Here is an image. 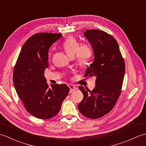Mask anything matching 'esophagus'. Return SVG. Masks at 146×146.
I'll use <instances>...</instances> for the list:
<instances>
[{
    "instance_id": "esophagus-1",
    "label": "esophagus",
    "mask_w": 146,
    "mask_h": 146,
    "mask_svg": "<svg viewBox=\"0 0 146 146\" xmlns=\"http://www.w3.org/2000/svg\"><path fill=\"white\" fill-rule=\"evenodd\" d=\"M68 86H69V88H70V93H72L74 90H75L76 89V88L75 87V86L73 85L70 84L69 85H68Z\"/></svg>"
}]
</instances>
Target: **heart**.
I'll return each mask as SVG.
<instances>
[{"label": "heart", "instance_id": "heart-1", "mask_svg": "<svg viewBox=\"0 0 146 146\" xmlns=\"http://www.w3.org/2000/svg\"><path fill=\"white\" fill-rule=\"evenodd\" d=\"M63 48L66 54L71 58L76 56L78 64L82 67L90 63L93 54L92 48L88 44L80 43L73 37H70L63 43Z\"/></svg>", "mask_w": 146, "mask_h": 146}]
</instances>
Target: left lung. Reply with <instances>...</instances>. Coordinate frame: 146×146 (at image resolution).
<instances>
[{
    "mask_svg": "<svg viewBox=\"0 0 146 146\" xmlns=\"http://www.w3.org/2000/svg\"><path fill=\"white\" fill-rule=\"evenodd\" d=\"M93 48L94 63L86 71L85 76L96 77L95 87L90 91L79 86L83 94L78 109L90 119H98L114 107L122 91L125 74V62L119 44L113 37L98 29L84 33Z\"/></svg>",
    "mask_w": 146,
    "mask_h": 146,
    "instance_id": "obj_1",
    "label": "left lung"
}]
</instances>
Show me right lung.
Returning <instances> with one entry per match:
<instances>
[{"label": "right lung", "mask_w": 146, "mask_h": 146, "mask_svg": "<svg viewBox=\"0 0 146 146\" xmlns=\"http://www.w3.org/2000/svg\"><path fill=\"white\" fill-rule=\"evenodd\" d=\"M61 36L41 33L31 36L22 48L14 66L13 82L17 94L26 110L39 119L56 115L70 91L65 84L49 88L44 76L48 67L49 48Z\"/></svg>", "instance_id": "1"}]
</instances>
